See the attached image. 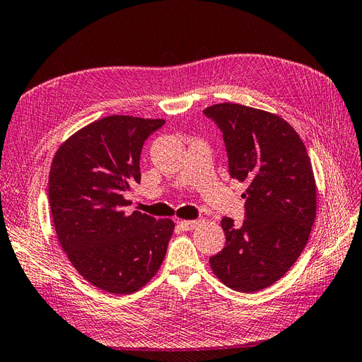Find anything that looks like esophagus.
Here are the masks:
<instances>
[{
  "instance_id": "obj_1",
  "label": "esophagus",
  "mask_w": 362,
  "mask_h": 362,
  "mask_svg": "<svg viewBox=\"0 0 362 362\" xmlns=\"http://www.w3.org/2000/svg\"><path fill=\"white\" fill-rule=\"evenodd\" d=\"M198 225H199V221H181L180 222V226L182 229H185V231H190V229H194Z\"/></svg>"
}]
</instances>
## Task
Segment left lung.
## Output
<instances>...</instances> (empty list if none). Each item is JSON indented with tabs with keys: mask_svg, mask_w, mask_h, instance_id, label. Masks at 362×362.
<instances>
[{
	"mask_svg": "<svg viewBox=\"0 0 362 362\" xmlns=\"http://www.w3.org/2000/svg\"><path fill=\"white\" fill-rule=\"evenodd\" d=\"M204 113L223 133L231 178L247 184L243 225L222 218L226 245L210 266L229 288L259 291L286 275L308 242L317 210L311 160L278 115L231 103Z\"/></svg>",
	"mask_w": 362,
	"mask_h": 362,
	"instance_id": "obj_1",
	"label": "left lung"
}]
</instances>
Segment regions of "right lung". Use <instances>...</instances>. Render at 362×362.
<instances>
[{"instance_id": "add662e5", "label": "right lung", "mask_w": 362, "mask_h": 362, "mask_svg": "<svg viewBox=\"0 0 362 362\" xmlns=\"http://www.w3.org/2000/svg\"><path fill=\"white\" fill-rule=\"evenodd\" d=\"M164 119L113 115L64 140L51 163L48 201L71 264L92 286L129 294L154 278L175 223L125 214L129 185L140 182V152Z\"/></svg>"}]
</instances>
